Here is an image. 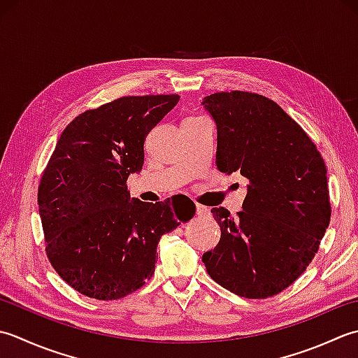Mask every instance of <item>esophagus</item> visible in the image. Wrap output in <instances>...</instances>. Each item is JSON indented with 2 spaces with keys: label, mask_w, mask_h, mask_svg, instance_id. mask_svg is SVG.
<instances>
[{
  "label": "esophagus",
  "mask_w": 358,
  "mask_h": 358,
  "mask_svg": "<svg viewBox=\"0 0 358 358\" xmlns=\"http://www.w3.org/2000/svg\"><path fill=\"white\" fill-rule=\"evenodd\" d=\"M194 207H196V215H198V216H207L210 213L208 208L206 206H202V203L196 202Z\"/></svg>",
  "instance_id": "1"
}]
</instances>
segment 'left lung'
<instances>
[{
	"instance_id": "8db88e82",
	"label": "left lung",
	"mask_w": 358,
	"mask_h": 358,
	"mask_svg": "<svg viewBox=\"0 0 358 358\" xmlns=\"http://www.w3.org/2000/svg\"><path fill=\"white\" fill-rule=\"evenodd\" d=\"M217 128L216 165L249 180L236 217L211 213L221 227L202 255L208 275L244 298H268L289 287L318 252L331 221L324 160L315 143L280 105L247 91L202 100Z\"/></svg>"
}]
</instances>
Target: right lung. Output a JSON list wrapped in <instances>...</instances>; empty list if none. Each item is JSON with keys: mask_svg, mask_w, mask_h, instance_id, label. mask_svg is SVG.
<instances>
[{"mask_svg": "<svg viewBox=\"0 0 358 358\" xmlns=\"http://www.w3.org/2000/svg\"><path fill=\"white\" fill-rule=\"evenodd\" d=\"M179 101L127 96L78 114L63 129L38 185L46 255L72 289L119 300L141 289L156 267V247L194 203L131 199L127 180L143 165V142Z\"/></svg>", "mask_w": 358, "mask_h": 358, "instance_id": "right-lung-1", "label": "right lung"}]
</instances>
